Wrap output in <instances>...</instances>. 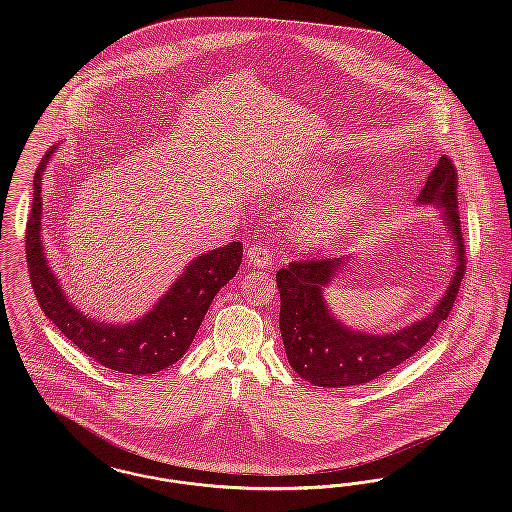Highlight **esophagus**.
Here are the masks:
<instances>
[{
	"mask_svg": "<svg viewBox=\"0 0 512 512\" xmlns=\"http://www.w3.org/2000/svg\"><path fill=\"white\" fill-rule=\"evenodd\" d=\"M247 261L249 265L257 268H268L274 265V257L272 251L268 249L267 245H249L247 247Z\"/></svg>",
	"mask_w": 512,
	"mask_h": 512,
	"instance_id": "34e87169",
	"label": "esophagus"
}]
</instances>
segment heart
I'll return each instance as SVG.
<instances>
[{
  "label": "heart",
  "instance_id": "1",
  "mask_svg": "<svg viewBox=\"0 0 512 512\" xmlns=\"http://www.w3.org/2000/svg\"><path fill=\"white\" fill-rule=\"evenodd\" d=\"M328 174L330 167L324 163L303 165L290 176L278 178L274 188L282 192L307 190L318 182H324ZM368 199L370 190L365 184H347L332 190L315 203L305 205L293 219V232L297 240L309 247L334 242L349 226V222L365 209Z\"/></svg>",
  "mask_w": 512,
  "mask_h": 512
}]
</instances>
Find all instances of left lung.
Instances as JSON below:
<instances>
[{"mask_svg":"<svg viewBox=\"0 0 512 512\" xmlns=\"http://www.w3.org/2000/svg\"><path fill=\"white\" fill-rule=\"evenodd\" d=\"M416 205L439 209V220L453 245V274L434 309L409 326L390 334L355 330L336 317L324 297L351 255L320 261H293L276 272L280 292V334L293 370L318 388L361 386L401 365L434 336L449 317L464 274V244L457 205V172L439 157L416 197Z\"/></svg>","mask_w":512,"mask_h":512,"instance_id":"left-lung-1","label":"left lung"}]
</instances>
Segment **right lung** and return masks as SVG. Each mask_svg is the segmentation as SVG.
<instances>
[{
    "label": "right lung",
    "instance_id": "add662e5",
    "mask_svg": "<svg viewBox=\"0 0 512 512\" xmlns=\"http://www.w3.org/2000/svg\"><path fill=\"white\" fill-rule=\"evenodd\" d=\"M57 146L34 174L32 211L26 224V263L44 315L96 363L124 374H155L190 349L205 313L242 263L244 244L230 242L197 255L144 317L111 324L84 315L63 292L42 245V178Z\"/></svg>",
    "mask_w": 512,
    "mask_h": 512
}]
</instances>
